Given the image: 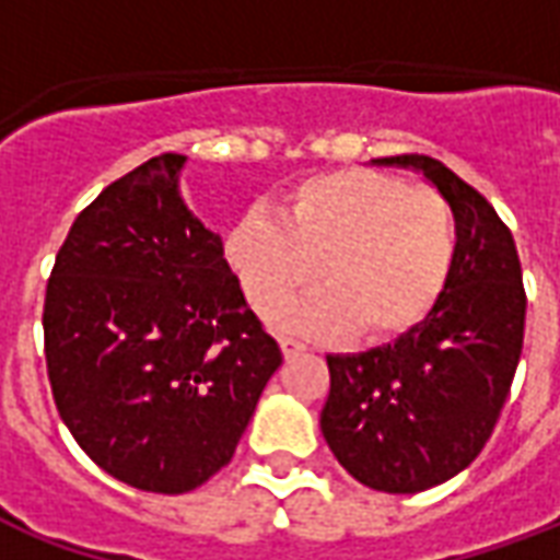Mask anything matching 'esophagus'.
<instances>
[{
	"label": "esophagus",
	"instance_id": "obj_1",
	"mask_svg": "<svg viewBox=\"0 0 560 560\" xmlns=\"http://www.w3.org/2000/svg\"><path fill=\"white\" fill-rule=\"evenodd\" d=\"M279 345H281V353H284L288 360H291V357H300V353H305V345H303V341H296V339H281Z\"/></svg>",
	"mask_w": 560,
	"mask_h": 560
}]
</instances>
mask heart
Returning a JSON list of instances; mask_svg holds the SVG:
<instances>
[{
    "label": "heart",
    "instance_id": "heart-1",
    "mask_svg": "<svg viewBox=\"0 0 560 560\" xmlns=\"http://www.w3.org/2000/svg\"><path fill=\"white\" fill-rule=\"evenodd\" d=\"M224 257L257 315H276L315 276L324 291L284 324L303 336L365 341L401 336L441 300L456 260V219L444 197L377 171L317 173L252 209L224 236Z\"/></svg>",
    "mask_w": 560,
    "mask_h": 560
}]
</instances>
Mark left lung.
<instances>
[{"mask_svg": "<svg viewBox=\"0 0 560 560\" xmlns=\"http://www.w3.org/2000/svg\"><path fill=\"white\" fill-rule=\"evenodd\" d=\"M422 173L456 219V260L441 300L399 339L329 353L320 432L353 480L425 492L480 456L516 375L525 288L516 243L492 203L429 155L375 159Z\"/></svg>", "mask_w": 560, "mask_h": 560, "instance_id": "left-lung-1", "label": "left lung"}]
</instances>
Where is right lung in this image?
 <instances>
[{
  "mask_svg": "<svg viewBox=\"0 0 560 560\" xmlns=\"http://www.w3.org/2000/svg\"><path fill=\"white\" fill-rule=\"evenodd\" d=\"M183 167L164 152L107 185L71 224L44 296L68 432L110 477L159 494L231 462L281 365L221 236L185 207Z\"/></svg>",
  "mask_w": 560,
  "mask_h": 560,
  "instance_id": "1",
  "label": "right lung"
}]
</instances>
